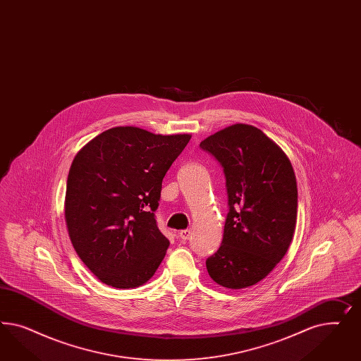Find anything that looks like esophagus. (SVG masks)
<instances>
[{"label": "esophagus", "instance_id": "34e87169", "mask_svg": "<svg viewBox=\"0 0 361 361\" xmlns=\"http://www.w3.org/2000/svg\"><path fill=\"white\" fill-rule=\"evenodd\" d=\"M178 237H180V240H189V237H190V229L181 230V231H178Z\"/></svg>", "mask_w": 361, "mask_h": 361}]
</instances>
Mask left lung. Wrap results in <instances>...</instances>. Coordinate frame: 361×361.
<instances>
[{"mask_svg":"<svg viewBox=\"0 0 361 361\" xmlns=\"http://www.w3.org/2000/svg\"><path fill=\"white\" fill-rule=\"evenodd\" d=\"M200 147L226 177L229 213L219 250L207 259L216 283L240 290L261 282L283 259L294 237L295 173L283 149L259 128L237 123Z\"/></svg>","mask_w":361,"mask_h":361,"instance_id":"obj_1","label":"left lung"}]
</instances>
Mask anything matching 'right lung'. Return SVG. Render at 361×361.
<instances>
[{"instance_id":"add662e5","label":"right lung","mask_w":361,"mask_h":361,"mask_svg":"<svg viewBox=\"0 0 361 361\" xmlns=\"http://www.w3.org/2000/svg\"><path fill=\"white\" fill-rule=\"evenodd\" d=\"M192 135H156L133 126L102 132L75 154L65 221L82 262L115 288L147 283L169 240L156 225L165 173Z\"/></svg>"}]
</instances>
